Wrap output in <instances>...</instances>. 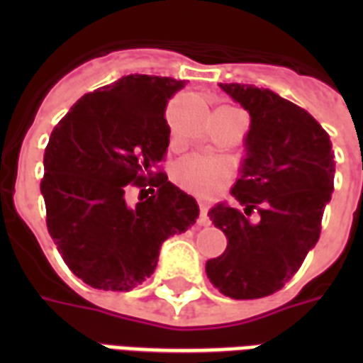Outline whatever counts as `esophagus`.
I'll list each match as a JSON object with an SVG mask.
<instances>
[{
	"instance_id": "1",
	"label": "esophagus",
	"mask_w": 363,
	"mask_h": 363,
	"mask_svg": "<svg viewBox=\"0 0 363 363\" xmlns=\"http://www.w3.org/2000/svg\"><path fill=\"white\" fill-rule=\"evenodd\" d=\"M209 207L207 203H199V218H198V224L199 226H209L211 220H209Z\"/></svg>"
}]
</instances>
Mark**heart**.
<instances>
[{"mask_svg":"<svg viewBox=\"0 0 363 363\" xmlns=\"http://www.w3.org/2000/svg\"><path fill=\"white\" fill-rule=\"evenodd\" d=\"M226 111H241L233 107H222ZM232 167L228 162L218 158H207V156H186L179 160L173 167V181L186 190L188 194H194L198 198H213L232 181Z\"/></svg>","mask_w":363,"mask_h":363,"instance_id":"obj_1","label":"heart"}]
</instances>
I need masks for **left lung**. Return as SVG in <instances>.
Wrapping results in <instances>:
<instances>
[{"label":"left lung","instance_id":"1","mask_svg":"<svg viewBox=\"0 0 363 363\" xmlns=\"http://www.w3.org/2000/svg\"><path fill=\"white\" fill-rule=\"evenodd\" d=\"M220 88L250 113L248 154L232 188L245 209L220 201L209 211L228 247L205 271L228 298L258 299L279 292L320 238L335 162L330 135L305 109L267 88Z\"/></svg>","mask_w":363,"mask_h":363}]
</instances>
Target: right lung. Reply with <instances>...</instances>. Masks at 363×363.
Listing matches in <instances>:
<instances>
[{
	"label": "right lung",
	"instance_id": "add662e5",
	"mask_svg": "<svg viewBox=\"0 0 363 363\" xmlns=\"http://www.w3.org/2000/svg\"><path fill=\"white\" fill-rule=\"evenodd\" d=\"M184 86L169 77H122L84 94L50 133L41 179L47 228L88 286H139L156 269L162 242L199 216L196 199L162 171L171 133L165 107ZM133 187L153 196L130 206Z\"/></svg>",
	"mask_w": 363,
	"mask_h": 363
}]
</instances>
